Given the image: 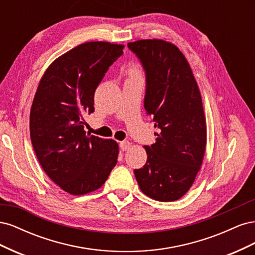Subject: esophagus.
I'll list each match as a JSON object with an SVG mask.
<instances>
[{
  "label": "esophagus",
  "mask_w": 255,
  "mask_h": 255,
  "mask_svg": "<svg viewBox=\"0 0 255 255\" xmlns=\"http://www.w3.org/2000/svg\"><path fill=\"white\" fill-rule=\"evenodd\" d=\"M129 148H130V142H129V141L125 140V141H121V142H120V149H121L122 151H127V150H128Z\"/></svg>",
  "instance_id": "34e87169"
}]
</instances>
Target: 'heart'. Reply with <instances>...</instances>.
Returning a JSON list of instances; mask_svg holds the SVG:
<instances>
[{"label": "heart", "instance_id": "heart-1", "mask_svg": "<svg viewBox=\"0 0 255 255\" xmlns=\"http://www.w3.org/2000/svg\"><path fill=\"white\" fill-rule=\"evenodd\" d=\"M126 74L128 78H130V76H135V75H140L141 74L140 65L138 63H132L126 69Z\"/></svg>", "mask_w": 255, "mask_h": 255}]
</instances>
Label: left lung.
Here are the masks:
<instances>
[{"instance_id":"1","label":"left lung","mask_w":255,"mask_h":255,"mask_svg":"<svg viewBox=\"0 0 255 255\" xmlns=\"http://www.w3.org/2000/svg\"><path fill=\"white\" fill-rule=\"evenodd\" d=\"M128 47L145 71L144 109L156 142L144 145L146 163L134 173L145 196L161 202L182 198L201 169L206 148L202 98L186 57L171 42L142 39Z\"/></svg>"}]
</instances>
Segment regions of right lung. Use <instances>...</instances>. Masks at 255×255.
<instances>
[{
  "label": "right lung",
  "mask_w": 255,
  "mask_h": 255,
  "mask_svg": "<svg viewBox=\"0 0 255 255\" xmlns=\"http://www.w3.org/2000/svg\"><path fill=\"white\" fill-rule=\"evenodd\" d=\"M123 44L90 41L48 67L30 107L29 134L50 179L73 196L99 189L117 164L118 143L86 134L83 116L95 111V92Z\"/></svg>",
  "instance_id": "right-lung-1"
}]
</instances>
